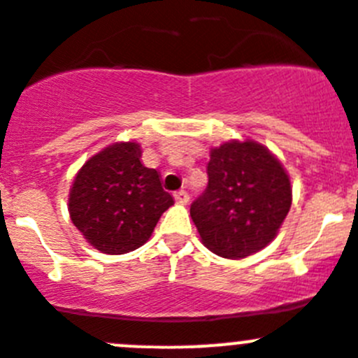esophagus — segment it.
Here are the masks:
<instances>
[{
	"label": "esophagus",
	"instance_id": "esophagus-1",
	"mask_svg": "<svg viewBox=\"0 0 358 358\" xmlns=\"http://www.w3.org/2000/svg\"><path fill=\"white\" fill-rule=\"evenodd\" d=\"M175 199L178 201L180 204H187L189 203V194H187L185 190H178V192H175Z\"/></svg>",
	"mask_w": 358,
	"mask_h": 358
}]
</instances>
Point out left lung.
Wrapping results in <instances>:
<instances>
[{
    "label": "left lung",
    "instance_id": "left-lung-1",
    "mask_svg": "<svg viewBox=\"0 0 358 358\" xmlns=\"http://www.w3.org/2000/svg\"><path fill=\"white\" fill-rule=\"evenodd\" d=\"M206 171V190L190 206L203 245L225 259L266 248L292 206L280 159L255 140H231L211 148Z\"/></svg>",
    "mask_w": 358,
    "mask_h": 358
}]
</instances>
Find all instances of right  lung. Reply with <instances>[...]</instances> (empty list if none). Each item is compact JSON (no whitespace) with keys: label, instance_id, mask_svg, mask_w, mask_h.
I'll return each mask as SVG.
<instances>
[{"label":"right lung","instance_id":"add662e5","mask_svg":"<svg viewBox=\"0 0 358 358\" xmlns=\"http://www.w3.org/2000/svg\"><path fill=\"white\" fill-rule=\"evenodd\" d=\"M173 203L159 173L141 164L140 143L117 141L78 169L69 189L68 211L92 248L122 255L150 239Z\"/></svg>","mask_w":358,"mask_h":358}]
</instances>
